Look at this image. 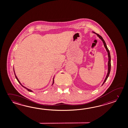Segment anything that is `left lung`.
Wrapping results in <instances>:
<instances>
[{
    "label": "left lung",
    "mask_w": 128,
    "mask_h": 128,
    "mask_svg": "<svg viewBox=\"0 0 128 128\" xmlns=\"http://www.w3.org/2000/svg\"><path fill=\"white\" fill-rule=\"evenodd\" d=\"M94 33V34H96L98 36V37H99L102 40V42H103V43L104 44V46H105V47L106 49V51L108 52V74L106 75V78L105 80H104V82L103 83V84H102V85L105 83L106 81V80H107L108 79V76H109V74H110V71H111V56H110V51L109 50H108V47H107V46L106 45V44L105 42V41H104V40H103V38H102V37L101 36H100L99 34H96V32H93Z\"/></svg>",
    "instance_id": "left-lung-1"
}]
</instances>
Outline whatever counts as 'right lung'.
Listing matches in <instances>:
<instances>
[{
  "instance_id": "1",
  "label": "right lung",
  "mask_w": 128,
  "mask_h": 128,
  "mask_svg": "<svg viewBox=\"0 0 128 128\" xmlns=\"http://www.w3.org/2000/svg\"><path fill=\"white\" fill-rule=\"evenodd\" d=\"M14 75H15V76H16V80H17V81H18V82H19V84H20V85H22V87H24V88H26V90H28V91H30V92H32V90H29V89H28V88H26V87H24V86H23V85H22V84H21V83H20V81H19V80H18V78H17V77H16V74H15V72H14ZM54 78H53V84H52V85H53V84H54Z\"/></svg>"
}]
</instances>
